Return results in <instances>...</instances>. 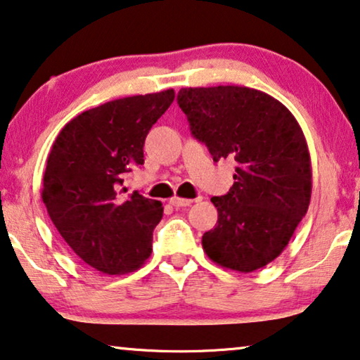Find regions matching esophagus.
I'll list each match as a JSON object with an SVG mask.
<instances>
[{
  "label": "esophagus",
  "mask_w": 360,
  "mask_h": 360,
  "mask_svg": "<svg viewBox=\"0 0 360 360\" xmlns=\"http://www.w3.org/2000/svg\"><path fill=\"white\" fill-rule=\"evenodd\" d=\"M192 202H194V200H191V198H181V197H171L169 198V203L173 207H189Z\"/></svg>",
  "instance_id": "1"
}]
</instances>
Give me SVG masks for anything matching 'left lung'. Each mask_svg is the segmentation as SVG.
Wrapping results in <instances>:
<instances>
[{
    "label": "left lung",
    "instance_id": "1",
    "mask_svg": "<svg viewBox=\"0 0 360 360\" xmlns=\"http://www.w3.org/2000/svg\"><path fill=\"white\" fill-rule=\"evenodd\" d=\"M178 103L213 162L238 165L228 194L212 197L218 221L202 236L203 250L223 268L259 270L307 213L312 165L302 129L281 101L240 85L181 89Z\"/></svg>",
    "mask_w": 360,
    "mask_h": 360
}]
</instances>
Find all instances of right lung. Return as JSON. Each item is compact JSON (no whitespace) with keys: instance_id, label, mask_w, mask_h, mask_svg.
<instances>
[{"instance_id":"1","label":"right lung","mask_w":360,"mask_h":360,"mask_svg":"<svg viewBox=\"0 0 360 360\" xmlns=\"http://www.w3.org/2000/svg\"><path fill=\"white\" fill-rule=\"evenodd\" d=\"M174 90L124 96L80 112L53 142L41 200L58 233L79 259L106 275L136 271L152 254L162 202L122 186L143 165L150 129L169 108Z\"/></svg>"}]
</instances>
